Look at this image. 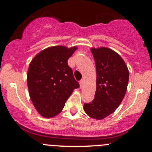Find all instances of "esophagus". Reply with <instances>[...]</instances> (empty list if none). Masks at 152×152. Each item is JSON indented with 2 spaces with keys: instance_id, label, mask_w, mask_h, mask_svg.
Returning a JSON list of instances; mask_svg holds the SVG:
<instances>
[{
  "instance_id": "esophagus-1",
  "label": "esophagus",
  "mask_w": 152,
  "mask_h": 152,
  "mask_svg": "<svg viewBox=\"0 0 152 152\" xmlns=\"http://www.w3.org/2000/svg\"><path fill=\"white\" fill-rule=\"evenodd\" d=\"M83 83H84V81H83V79L80 81V88H82V87H83Z\"/></svg>"
}]
</instances>
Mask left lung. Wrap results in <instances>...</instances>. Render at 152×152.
I'll return each mask as SVG.
<instances>
[{"instance_id":"1","label":"left lung","mask_w":152,"mask_h":152,"mask_svg":"<svg viewBox=\"0 0 152 152\" xmlns=\"http://www.w3.org/2000/svg\"><path fill=\"white\" fill-rule=\"evenodd\" d=\"M96 69V91L94 99L85 103L83 110L90 117L102 119L120 105L129 82L127 66L117 53L105 47L91 48Z\"/></svg>"}]
</instances>
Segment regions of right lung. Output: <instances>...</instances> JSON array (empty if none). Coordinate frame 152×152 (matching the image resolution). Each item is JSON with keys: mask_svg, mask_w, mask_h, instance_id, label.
<instances>
[{"mask_svg": "<svg viewBox=\"0 0 152 152\" xmlns=\"http://www.w3.org/2000/svg\"><path fill=\"white\" fill-rule=\"evenodd\" d=\"M76 48L50 47L31 61L27 75L29 94L35 108L43 117L59 114L73 90L79 87L67 62Z\"/></svg>", "mask_w": 152, "mask_h": 152, "instance_id": "add662e5", "label": "right lung"}]
</instances>
